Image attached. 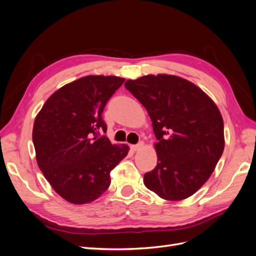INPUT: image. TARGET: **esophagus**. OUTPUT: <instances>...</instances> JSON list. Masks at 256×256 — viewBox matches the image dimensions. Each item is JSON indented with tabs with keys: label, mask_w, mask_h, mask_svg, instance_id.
I'll return each mask as SVG.
<instances>
[{
	"label": "esophagus",
	"mask_w": 256,
	"mask_h": 256,
	"mask_svg": "<svg viewBox=\"0 0 256 256\" xmlns=\"http://www.w3.org/2000/svg\"><path fill=\"white\" fill-rule=\"evenodd\" d=\"M143 142H140V143H138V144H136V145H131L130 146V148H131V150L132 152H136V150H141L142 147H143Z\"/></svg>",
	"instance_id": "obj_1"
}]
</instances>
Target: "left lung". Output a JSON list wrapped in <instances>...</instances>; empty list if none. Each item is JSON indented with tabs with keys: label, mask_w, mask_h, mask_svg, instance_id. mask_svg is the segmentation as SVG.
I'll list each match as a JSON object with an SVG mask.
<instances>
[{
	"label": "left lung",
	"mask_w": 256,
	"mask_h": 256,
	"mask_svg": "<svg viewBox=\"0 0 256 256\" xmlns=\"http://www.w3.org/2000/svg\"><path fill=\"white\" fill-rule=\"evenodd\" d=\"M125 88L148 112L158 140L157 166L144 175L147 189L168 200L194 194L224 150L219 109L196 85L176 76H144Z\"/></svg>",
	"instance_id": "obj_1"
}]
</instances>
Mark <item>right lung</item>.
<instances>
[{
    "label": "right lung",
    "instance_id": "add662e5",
    "mask_svg": "<svg viewBox=\"0 0 256 256\" xmlns=\"http://www.w3.org/2000/svg\"><path fill=\"white\" fill-rule=\"evenodd\" d=\"M125 79L88 76L52 94L33 127L36 160L58 196L86 204L109 188L110 172L127 156L129 147L112 145L102 120L104 106Z\"/></svg>",
    "mask_w": 256,
    "mask_h": 256
}]
</instances>
